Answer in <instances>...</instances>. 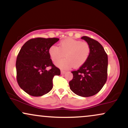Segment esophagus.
Here are the masks:
<instances>
[{
    "mask_svg": "<svg viewBox=\"0 0 128 128\" xmlns=\"http://www.w3.org/2000/svg\"><path fill=\"white\" fill-rule=\"evenodd\" d=\"M65 73H66V71H64V70H61V74H65Z\"/></svg>",
    "mask_w": 128,
    "mask_h": 128,
    "instance_id": "1",
    "label": "esophagus"
}]
</instances>
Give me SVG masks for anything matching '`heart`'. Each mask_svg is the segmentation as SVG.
<instances>
[{"mask_svg":"<svg viewBox=\"0 0 128 128\" xmlns=\"http://www.w3.org/2000/svg\"><path fill=\"white\" fill-rule=\"evenodd\" d=\"M91 53L90 46L87 42L67 38L61 40L59 47L52 45L49 54L53 62H56L66 54V58L56 62V65L62 69H68L73 66L80 67L86 62Z\"/></svg>","mask_w":128,"mask_h":128,"instance_id":"1","label":"heart"}]
</instances>
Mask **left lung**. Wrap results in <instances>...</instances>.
I'll return each mask as SVG.
<instances>
[{"label":"left lung","instance_id":"obj_1","mask_svg":"<svg viewBox=\"0 0 128 128\" xmlns=\"http://www.w3.org/2000/svg\"><path fill=\"white\" fill-rule=\"evenodd\" d=\"M81 38L90 46V55L78 70L72 72L73 78L69 82V86L76 94L90 97L98 93L106 82L108 55L98 41L86 36Z\"/></svg>","mask_w":128,"mask_h":128}]
</instances>
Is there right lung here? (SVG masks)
Instances as JSON below:
<instances>
[{"mask_svg": "<svg viewBox=\"0 0 128 128\" xmlns=\"http://www.w3.org/2000/svg\"><path fill=\"white\" fill-rule=\"evenodd\" d=\"M59 40L35 38L22 47L16 60V78L20 87L30 96H42L49 92L53 88L54 77L61 74L49 54L50 47Z\"/></svg>", "mask_w": 128, "mask_h": 128, "instance_id": "obj_1", "label": "right lung"}]
</instances>
